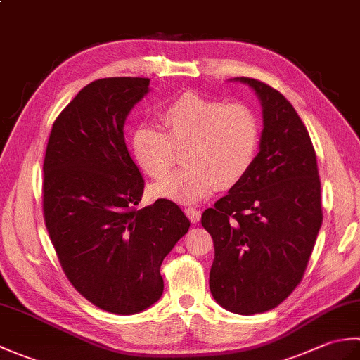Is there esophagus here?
<instances>
[{
    "label": "esophagus",
    "instance_id": "34e87169",
    "mask_svg": "<svg viewBox=\"0 0 360 360\" xmlns=\"http://www.w3.org/2000/svg\"><path fill=\"white\" fill-rule=\"evenodd\" d=\"M186 215L190 218L192 223H198V221L201 219V210L196 209V207H187L186 209Z\"/></svg>",
    "mask_w": 360,
    "mask_h": 360
}]
</instances>
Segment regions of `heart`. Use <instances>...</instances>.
<instances>
[{"mask_svg": "<svg viewBox=\"0 0 360 360\" xmlns=\"http://www.w3.org/2000/svg\"><path fill=\"white\" fill-rule=\"evenodd\" d=\"M159 119L164 130L151 124L133 129L137 164L155 179L172 172L176 148H186L184 162L188 164L156 186L159 196L181 202L204 200L221 186L240 182L255 162L262 125L246 103L186 93L164 105Z\"/></svg>", "mask_w": 360, "mask_h": 360, "instance_id": "heart-1", "label": "heart"}]
</instances>
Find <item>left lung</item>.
Listing matches in <instances>:
<instances>
[{
    "label": "left lung",
    "instance_id": "left-lung-1",
    "mask_svg": "<svg viewBox=\"0 0 360 360\" xmlns=\"http://www.w3.org/2000/svg\"><path fill=\"white\" fill-rule=\"evenodd\" d=\"M263 108L259 151L249 173L204 210L213 238L210 292L241 316L266 312L302 281L322 226L317 158L294 106L266 83L236 77Z\"/></svg>",
    "mask_w": 360,
    "mask_h": 360
}]
</instances>
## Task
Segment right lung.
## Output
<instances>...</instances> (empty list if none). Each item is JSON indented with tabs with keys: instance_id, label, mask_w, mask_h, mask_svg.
Listing matches in <instances>:
<instances>
[{
	"instance_id": "right-lung-1",
	"label": "right lung",
	"mask_w": 360,
	"mask_h": 360,
	"mask_svg": "<svg viewBox=\"0 0 360 360\" xmlns=\"http://www.w3.org/2000/svg\"><path fill=\"white\" fill-rule=\"evenodd\" d=\"M150 79L91 82L58 114L43 164V212L71 285L97 308L137 314L164 292L160 264L190 227L170 200L143 193L124 125Z\"/></svg>"
}]
</instances>
